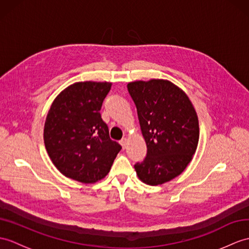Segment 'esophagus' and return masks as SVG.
<instances>
[{
  "label": "esophagus",
  "mask_w": 249,
  "mask_h": 249,
  "mask_svg": "<svg viewBox=\"0 0 249 249\" xmlns=\"http://www.w3.org/2000/svg\"><path fill=\"white\" fill-rule=\"evenodd\" d=\"M127 141H128V140H127L126 138H123L122 140L120 141V144H121V145H122L123 148H126V146H127Z\"/></svg>",
  "instance_id": "obj_1"
}]
</instances>
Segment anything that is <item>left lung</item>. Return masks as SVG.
Returning a JSON list of instances; mask_svg holds the SVG:
<instances>
[{"label":"left lung","instance_id":"8db88e82","mask_svg":"<svg viewBox=\"0 0 249 249\" xmlns=\"http://www.w3.org/2000/svg\"><path fill=\"white\" fill-rule=\"evenodd\" d=\"M137 107L147 154L135 164L138 177L151 186L180 175L192 160L199 139L198 118L188 95L164 79L127 85Z\"/></svg>","mask_w":249,"mask_h":249}]
</instances>
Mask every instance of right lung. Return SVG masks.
I'll use <instances>...</instances> for the list:
<instances>
[{
  "label": "right lung",
  "instance_id": "obj_1",
  "mask_svg": "<svg viewBox=\"0 0 249 249\" xmlns=\"http://www.w3.org/2000/svg\"><path fill=\"white\" fill-rule=\"evenodd\" d=\"M111 83L80 82L57 96L46 115L43 139L61 174L83 183L105 177L122 146L109 137L101 117Z\"/></svg>",
  "mask_w": 249,
  "mask_h": 249
}]
</instances>
